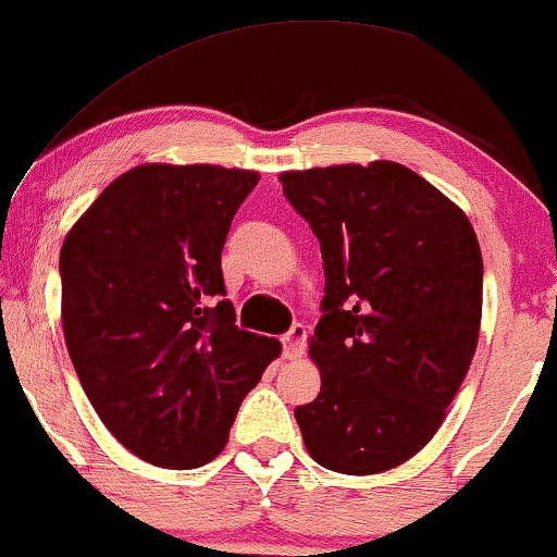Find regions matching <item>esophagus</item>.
I'll use <instances>...</instances> for the list:
<instances>
[{"label":"esophagus","instance_id":"esophagus-1","mask_svg":"<svg viewBox=\"0 0 557 557\" xmlns=\"http://www.w3.org/2000/svg\"><path fill=\"white\" fill-rule=\"evenodd\" d=\"M281 344H284V357L286 359H297L305 355V346H307V329L302 323H294L289 331L284 333V338H281Z\"/></svg>","mask_w":557,"mask_h":557}]
</instances>
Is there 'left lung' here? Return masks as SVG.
I'll return each instance as SVG.
<instances>
[{"mask_svg": "<svg viewBox=\"0 0 557 557\" xmlns=\"http://www.w3.org/2000/svg\"><path fill=\"white\" fill-rule=\"evenodd\" d=\"M325 268L310 355L315 401L294 409L320 467L377 474L437 433L472 364L482 252L463 211L394 161L281 176Z\"/></svg>", "mask_w": 557, "mask_h": 557, "instance_id": "1", "label": "left lung"}]
</instances>
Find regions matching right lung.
<instances>
[{
	"label": "right lung",
	"mask_w": 557,
	"mask_h": 557,
	"mask_svg": "<svg viewBox=\"0 0 557 557\" xmlns=\"http://www.w3.org/2000/svg\"><path fill=\"white\" fill-rule=\"evenodd\" d=\"M258 174L146 163L72 226L59 255L64 342L109 433L143 461L195 469L226 446L278 342L239 331L221 250Z\"/></svg>",
	"instance_id": "obj_1"
}]
</instances>
